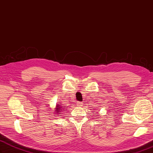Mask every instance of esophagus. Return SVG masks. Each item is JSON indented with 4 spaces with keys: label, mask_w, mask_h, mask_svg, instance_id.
<instances>
[{
    "label": "esophagus",
    "mask_w": 153,
    "mask_h": 153,
    "mask_svg": "<svg viewBox=\"0 0 153 153\" xmlns=\"http://www.w3.org/2000/svg\"><path fill=\"white\" fill-rule=\"evenodd\" d=\"M82 105H83V103L82 102H77V106L81 107Z\"/></svg>",
    "instance_id": "1"
}]
</instances>
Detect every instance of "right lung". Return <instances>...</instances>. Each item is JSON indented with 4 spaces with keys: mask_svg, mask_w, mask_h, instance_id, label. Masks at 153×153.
Instances as JSON below:
<instances>
[{
    "mask_svg": "<svg viewBox=\"0 0 153 153\" xmlns=\"http://www.w3.org/2000/svg\"><path fill=\"white\" fill-rule=\"evenodd\" d=\"M60 104H57L56 105V112H57L56 113H59V112H61V111H62V108L61 107V105H59Z\"/></svg>",
    "mask_w": 153,
    "mask_h": 153,
    "instance_id": "obj_1",
    "label": "right lung"
}]
</instances>
